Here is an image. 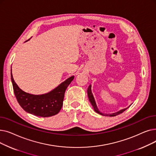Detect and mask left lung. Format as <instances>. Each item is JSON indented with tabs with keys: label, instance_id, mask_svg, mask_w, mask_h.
<instances>
[{
	"label": "left lung",
	"instance_id": "obj_1",
	"mask_svg": "<svg viewBox=\"0 0 156 156\" xmlns=\"http://www.w3.org/2000/svg\"><path fill=\"white\" fill-rule=\"evenodd\" d=\"M87 94H88V98H89V100H90V101L92 105H93V107H94V109L95 111L96 112H97L98 114H101V115H104V114H103L102 113L100 112V111H99V109H98V108H97V107L96 104H95V100H94V96H93V95H92V90H91V85H89V87H88V89H87ZM128 108H126V109H124L120 110L119 111H118V112H117L112 113V114H105V115H104V116H116L118 115V114H121L122 112H124L125 111H126Z\"/></svg>",
	"mask_w": 156,
	"mask_h": 156
}]
</instances>
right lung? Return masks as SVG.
<instances>
[{
  "label": "right lung",
  "mask_w": 156,
  "mask_h": 156,
  "mask_svg": "<svg viewBox=\"0 0 156 156\" xmlns=\"http://www.w3.org/2000/svg\"><path fill=\"white\" fill-rule=\"evenodd\" d=\"M13 90L19 104L26 112L40 117H50L58 113L62 106L66 90L74 76L67 79L51 92L35 95L23 92L15 83L11 72Z\"/></svg>",
  "instance_id": "add662e5"
}]
</instances>
